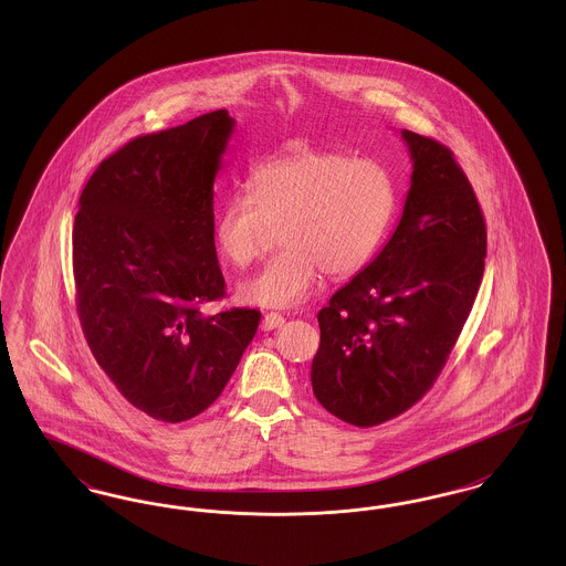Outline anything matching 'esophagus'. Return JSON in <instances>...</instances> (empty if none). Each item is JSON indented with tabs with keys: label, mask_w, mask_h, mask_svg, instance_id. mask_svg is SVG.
Here are the masks:
<instances>
[{
	"label": "esophagus",
	"mask_w": 566,
	"mask_h": 566,
	"mask_svg": "<svg viewBox=\"0 0 566 566\" xmlns=\"http://www.w3.org/2000/svg\"><path fill=\"white\" fill-rule=\"evenodd\" d=\"M284 324V316L282 314H275V312H270V314H265V318H263V331H273V328H280Z\"/></svg>",
	"instance_id": "1"
}]
</instances>
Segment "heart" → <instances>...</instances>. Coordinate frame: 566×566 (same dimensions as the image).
<instances>
[{"label": "heart", "mask_w": 566, "mask_h": 566, "mask_svg": "<svg viewBox=\"0 0 566 566\" xmlns=\"http://www.w3.org/2000/svg\"><path fill=\"white\" fill-rule=\"evenodd\" d=\"M248 193L218 210L216 248L245 268L261 254L270 227H280L284 248L240 286L242 301L273 310L305 303L323 271L342 280L363 270L395 212V182L384 165L312 148L259 165Z\"/></svg>", "instance_id": "b5f03b06"}]
</instances>
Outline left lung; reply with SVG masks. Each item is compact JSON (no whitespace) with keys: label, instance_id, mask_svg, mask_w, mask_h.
<instances>
[{"label":"left lung","instance_id":"1","mask_svg":"<svg viewBox=\"0 0 566 566\" xmlns=\"http://www.w3.org/2000/svg\"><path fill=\"white\" fill-rule=\"evenodd\" d=\"M413 161L403 216L376 259L318 312L312 388L369 429L418 403L441 374L484 275L485 220L454 153L401 132Z\"/></svg>","mask_w":566,"mask_h":566}]
</instances>
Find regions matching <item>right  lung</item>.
Masks as SVG:
<instances>
[{"label":"right lung","instance_id":"obj_1","mask_svg":"<svg viewBox=\"0 0 566 566\" xmlns=\"http://www.w3.org/2000/svg\"><path fill=\"white\" fill-rule=\"evenodd\" d=\"M235 120L227 109L139 135L88 178L72 263L86 344L118 392L161 422L220 397L261 312L231 307L214 245V180Z\"/></svg>","mask_w":566,"mask_h":566}]
</instances>
